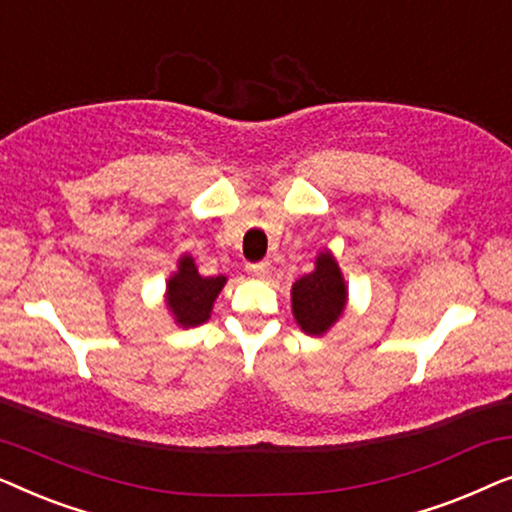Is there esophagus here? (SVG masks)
<instances>
[{"instance_id": "esophagus-1", "label": "esophagus", "mask_w": 512, "mask_h": 512, "mask_svg": "<svg viewBox=\"0 0 512 512\" xmlns=\"http://www.w3.org/2000/svg\"><path fill=\"white\" fill-rule=\"evenodd\" d=\"M247 270H249V275H254V277H263L265 272H268V263H249V265H247Z\"/></svg>"}]
</instances>
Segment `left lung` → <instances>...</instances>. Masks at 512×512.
<instances>
[{"label": "left lung", "instance_id": "obj_1", "mask_svg": "<svg viewBox=\"0 0 512 512\" xmlns=\"http://www.w3.org/2000/svg\"><path fill=\"white\" fill-rule=\"evenodd\" d=\"M347 305V284L331 251H321L310 275H303L291 289L296 324L307 335H324L340 319Z\"/></svg>", "mask_w": 512, "mask_h": 512}]
</instances>
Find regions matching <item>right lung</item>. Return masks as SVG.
Wrapping results in <instances>:
<instances>
[{"instance_id": "obj_1", "label": "right lung", "mask_w": 512, "mask_h": 512, "mask_svg": "<svg viewBox=\"0 0 512 512\" xmlns=\"http://www.w3.org/2000/svg\"><path fill=\"white\" fill-rule=\"evenodd\" d=\"M223 284H226V277H202L195 268L193 258L181 256L177 272L167 279V310L172 312L174 321L184 328L205 324Z\"/></svg>"}]
</instances>
